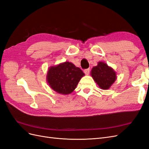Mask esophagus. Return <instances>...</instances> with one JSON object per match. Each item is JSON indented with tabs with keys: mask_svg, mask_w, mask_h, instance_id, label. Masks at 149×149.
Wrapping results in <instances>:
<instances>
[{
	"mask_svg": "<svg viewBox=\"0 0 149 149\" xmlns=\"http://www.w3.org/2000/svg\"><path fill=\"white\" fill-rule=\"evenodd\" d=\"M89 72H90V69H87L84 70V73L86 74V75H88L89 74Z\"/></svg>",
	"mask_w": 149,
	"mask_h": 149,
	"instance_id": "obj_1",
	"label": "esophagus"
}]
</instances>
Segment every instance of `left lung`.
Returning a JSON list of instances; mask_svg holds the SVG:
<instances>
[{"mask_svg":"<svg viewBox=\"0 0 149 149\" xmlns=\"http://www.w3.org/2000/svg\"><path fill=\"white\" fill-rule=\"evenodd\" d=\"M91 75L99 87L103 90L109 89L117 78L115 70L103 62H98L97 66L92 68Z\"/></svg>","mask_w":149,"mask_h":149,"instance_id":"obj_1","label":"left lung"}]
</instances>
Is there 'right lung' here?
<instances>
[{"mask_svg": "<svg viewBox=\"0 0 149 149\" xmlns=\"http://www.w3.org/2000/svg\"><path fill=\"white\" fill-rule=\"evenodd\" d=\"M84 75L82 70L74 63L65 62L49 67L47 74V81L55 92L68 95L75 90Z\"/></svg>", "mask_w": 149, "mask_h": 149, "instance_id": "1", "label": "right lung"}]
</instances>
